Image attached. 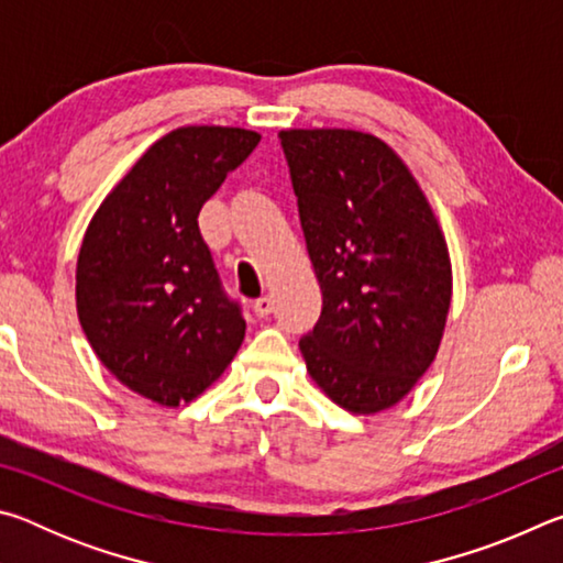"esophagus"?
<instances>
[{
    "label": "esophagus",
    "instance_id": "esophagus-1",
    "mask_svg": "<svg viewBox=\"0 0 563 563\" xmlns=\"http://www.w3.org/2000/svg\"><path fill=\"white\" fill-rule=\"evenodd\" d=\"M253 312H255V316H258V318L271 316V312H273V298H271V295H263V298L255 300V302H253Z\"/></svg>",
    "mask_w": 563,
    "mask_h": 563
}]
</instances>
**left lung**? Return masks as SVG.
<instances>
[{"mask_svg": "<svg viewBox=\"0 0 563 563\" xmlns=\"http://www.w3.org/2000/svg\"><path fill=\"white\" fill-rule=\"evenodd\" d=\"M322 312L300 352L332 402L397 405L440 350L452 300L442 228L385 141L350 129L280 131Z\"/></svg>", "mask_w": 563, "mask_h": 563, "instance_id": "8db88e82", "label": "left lung"}]
</instances>
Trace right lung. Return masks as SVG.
Segmentation results:
<instances>
[{
    "label": "right lung",
    "instance_id": "obj_1",
    "mask_svg": "<svg viewBox=\"0 0 563 563\" xmlns=\"http://www.w3.org/2000/svg\"><path fill=\"white\" fill-rule=\"evenodd\" d=\"M261 133L184 126L158 139L103 198L76 263V310L103 367L178 407L223 375L245 338L198 213Z\"/></svg>",
    "mask_w": 563,
    "mask_h": 563
}]
</instances>
